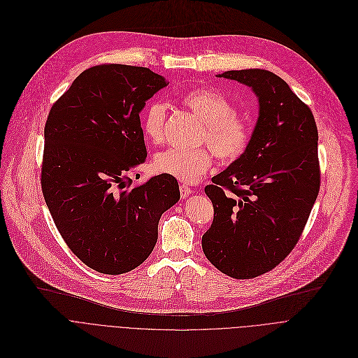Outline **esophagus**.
Segmentation results:
<instances>
[{
  "mask_svg": "<svg viewBox=\"0 0 358 358\" xmlns=\"http://www.w3.org/2000/svg\"><path fill=\"white\" fill-rule=\"evenodd\" d=\"M179 190H180L182 199H186V197L192 193V189H190L187 185H180V186H179Z\"/></svg>",
  "mask_w": 358,
  "mask_h": 358,
  "instance_id": "1",
  "label": "esophagus"
}]
</instances>
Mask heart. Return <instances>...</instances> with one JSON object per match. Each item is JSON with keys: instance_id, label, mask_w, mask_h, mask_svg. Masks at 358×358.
<instances>
[{"instance_id": "heart-1", "label": "heart", "mask_w": 358, "mask_h": 358, "mask_svg": "<svg viewBox=\"0 0 358 358\" xmlns=\"http://www.w3.org/2000/svg\"><path fill=\"white\" fill-rule=\"evenodd\" d=\"M182 104L203 121L200 142L207 144L223 164L240 159L250 147V124L236 114L234 104L220 92L193 89L182 94ZM168 107L162 101H151L141 114V128L145 138L159 144L165 136ZM213 155L207 148L183 151L169 148L159 152L152 166L158 173L172 176L185 183L196 182L211 166Z\"/></svg>"}]
</instances>
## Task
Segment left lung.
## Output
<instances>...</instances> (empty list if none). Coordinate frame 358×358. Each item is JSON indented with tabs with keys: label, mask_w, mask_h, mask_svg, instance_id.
I'll list each match as a JSON object with an SVG mask.
<instances>
[{
	"label": "left lung",
	"mask_w": 358,
	"mask_h": 358,
	"mask_svg": "<svg viewBox=\"0 0 358 358\" xmlns=\"http://www.w3.org/2000/svg\"><path fill=\"white\" fill-rule=\"evenodd\" d=\"M219 78L252 87L259 117L245 154L204 187L214 216L203 252L223 273L251 279L272 271L298 244L320 189L312 110L265 69Z\"/></svg>",
	"instance_id": "8db88e82"
}]
</instances>
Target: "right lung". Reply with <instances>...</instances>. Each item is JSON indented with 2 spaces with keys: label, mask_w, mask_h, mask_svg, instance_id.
Segmentation results:
<instances>
[{
  "label": "right lung",
  "mask_w": 358,
  "mask_h": 358,
  "mask_svg": "<svg viewBox=\"0 0 358 358\" xmlns=\"http://www.w3.org/2000/svg\"><path fill=\"white\" fill-rule=\"evenodd\" d=\"M168 83L147 67L103 63L82 71L49 111L42 193L66 245L97 272L144 262L162 213L180 197L172 176L132 186L128 175L147 159L139 113Z\"/></svg>",
  "instance_id": "right-lung-1"
}]
</instances>
